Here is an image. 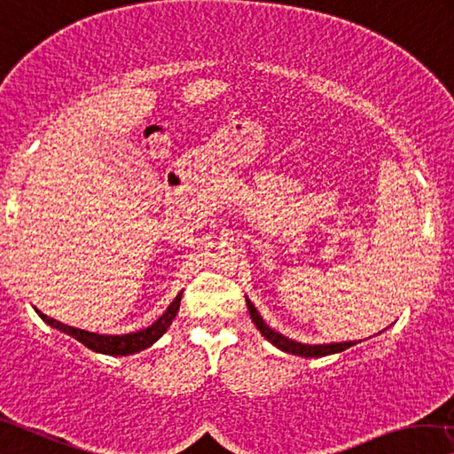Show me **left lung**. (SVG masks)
Returning a JSON list of instances; mask_svg holds the SVG:
<instances>
[{
  "label": "left lung",
  "instance_id": "8db88e82",
  "mask_svg": "<svg viewBox=\"0 0 454 454\" xmlns=\"http://www.w3.org/2000/svg\"><path fill=\"white\" fill-rule=\"evenodd\" d=\"M247 305H248V311H250V317H253L254 325L258 327V331L269 340L272 345H277L278 349L286 351V354H294V356H303V357H321V356H329V354H337V351H343L351 348V345H356V341H343V343H323V345H307V343H299V341H293L289 337L277 333L275 329H270L266 323L262 321L261 315H258L256 307L250 303L247 299Z\"/></svg>",
  "mask_w": 454,
  "mask_h": 454
}]
</instances>
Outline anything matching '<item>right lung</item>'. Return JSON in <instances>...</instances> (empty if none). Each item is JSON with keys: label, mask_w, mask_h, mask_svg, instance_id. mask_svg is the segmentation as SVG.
I'll list each match as a JSON object with an SVG mask.
<instances>
[{"label": "right lung", "mask_w": 454, "mask_h": 454, "mask_svg": "<svg viewBox=\"0 0 454 454\" xmlns=\"http://www.w3.org/2000/svg\"><path fill=\"white\" fill-rule=\"evenodd\" d=\"M179 301H182V293H179L177 297L171 301L169 307L165 309V313L153 323V325L137 331V333H127V335L90 333V331L64 325V323L48 317V315H44V313H40L38 309H35V311H38L40 317L44 319L50 327H56V329L64 331V333L72 335L74 340H78L92 351H98V354H106V356H129V354H137V351L149 348V345H153L157 340H160V337L171 325V321L176 319V315L179 311Z\"/></svg>", "instance_id": "add662e5"}]
</instances>
